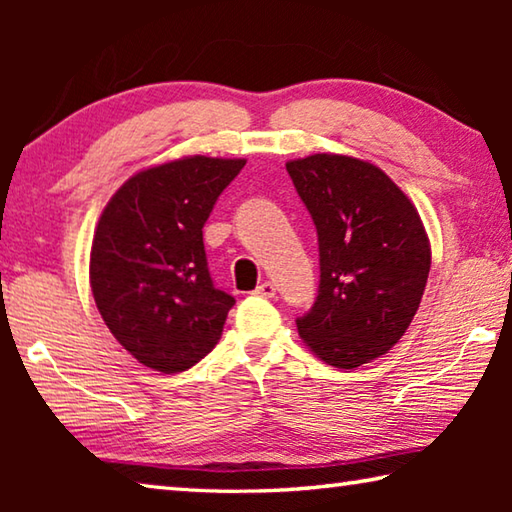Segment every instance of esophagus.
Segmentation results:
<instances>
[{
    "instance_id": "1",
    "label": "esophagus",
    "mask_w": 512,
    "mask_h": 512,
    "mask_svg": "<svg viewBox=\"0 0 512 512\" xmlns=\"http://www.w3.org/2000/svg\"><path fill=\"white\" fill-rule=\"evenodd\" d=\"M255 296H259V298H275V284L273 282H262L255 289Z\"/></svg>"
}]
</instances>
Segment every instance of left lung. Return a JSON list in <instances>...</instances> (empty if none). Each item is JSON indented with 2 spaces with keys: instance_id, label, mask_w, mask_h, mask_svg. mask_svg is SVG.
Listing matches in <instances>:
<instances>
[{
  "instance_id": "left-lung-1",
  "label": "left lung",
  "mask_w": 512,
  "mask_h": 512,
  "mask_svg": "<svg viewBox=\"0 0 512 512\" xmlns=\"http://www.w3.org/2000/svg\"><path fill=\"white\" fill-rule=\"evenodd\" d=\"M318 235L314 307L296 318L318 359L352 370L402 339L427 287L431 248L420 214L375 164L316 153L287 162Z\"/></svg>"
}]
</instances>
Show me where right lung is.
Wrapping results in <instances>:
<instances>
[{"mask_svg":"<svg viewBox=\"0 0 512 512\" xmlns=\"http://www.w3.org/2000/svg\"><path fill=\"white\" fill-rule=\"evenodd\" d=\"M246 160H173L128 178L92 239L90 284L101 318L133 357L164 375L201 361L235 298L216 289L203 225Z\"/></svg>","mask_w":512,"mask_h":512,"instance_id":"right-lung-1","label":"right lung"}]
</instances>
